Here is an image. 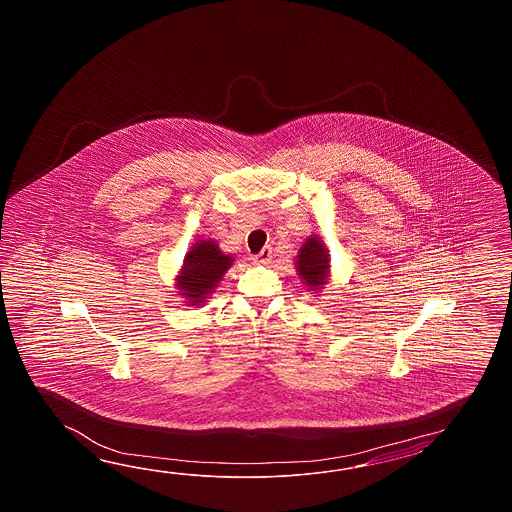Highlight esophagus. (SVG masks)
Instances as JSON below:
<instances>
[{"label": "esophagus", "mask_w": 512, "mask_h": 512, "mask_svg": "<svg viewBox=\"0 0 512 512\" xmlns=\"http://www.w3.org/2000/svg\"><path fill=\"white\" fill-rule=\"evenodd\" d=\"M271 258V247H263V249H261L260 254H256V258H254V261H256V263H260V265H269V263H271Z\"/></svg>", "instance_id": "1"}]
</instances>
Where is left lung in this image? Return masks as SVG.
I'll return each instance as SVG.
<instances>
[{
  "label": "left lung",
  "instance_id": "obj_1",
  "mask_svg": "<svg viewBox=\"0 0 512 512\" xmlns=\"http://www.w3.org/2000/svg\"><path fill=\"white\" fill-rule=\"evenodd\" d=\"M296 272L307 291L318 293L331 278V258L320 236H309L296 254Z\"/></svg>",
  "mask_w": 512,
  "mask_h": 512
}]
</instances>
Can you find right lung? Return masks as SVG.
<instances>
[{
	"instance_id": "1",
	"label": "right lung",
	"mask_w": 512,
	"mask_h": 512,
	"mask_svg": "<svg viewBox=\"0 0 512 512\" xmlns=\"http://www.w3.org/2000/svg\"><path fill=\"white\" fill-rule=\"evenodd\" d=\"M232 263L234 256L221 251L216 241L197 240L186 252L183 265L175 276L177 294L185 298L186 305L199 307L205 304Z\"/></svg>"
}]
</instances>
